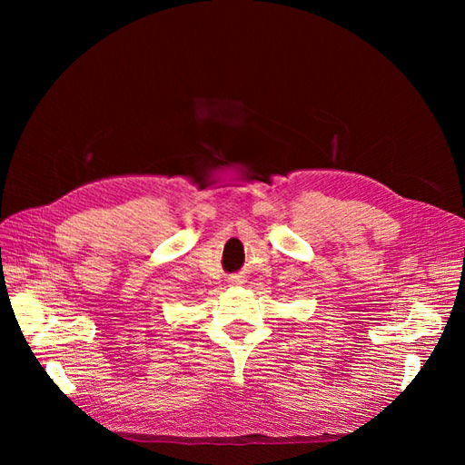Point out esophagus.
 <instances>
[{
  "label": "esophagus",
  "mask_w": 465,
  "mask_h": 465,
  "mask_svg": "<svg viewBox=\"0 0 465 465\" xmlns=\"http://www.w3.org/2000/svg\"><path fill=\"white\" fill-rule=\"evenodd\" d=\"M231 283H242V279H238V277H231Z\"/></svg>",
  "instance_id": "obj_1"
}]
</instances>
